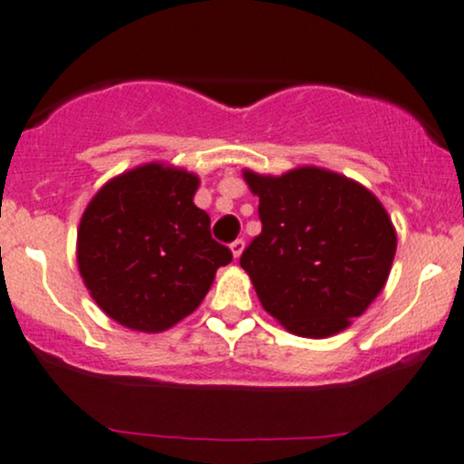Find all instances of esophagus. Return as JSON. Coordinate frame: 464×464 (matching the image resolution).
<instances>
[{
  "mask_svg": "<svg viewBox=\"0 0 464 464\" xmlns=\"http://www.w3.org/2000/svg\"><path fill=\"white\" fill-rule=\"evenodd\" d=\"M231 251H233V257H240L242 256V251H245V240H242V237H237L236 242H231Z\"/></svg>",
  "mask_w": 464,
  "mask_h": 464,
  "instance_id": "esophagus-1",
  "label": "esophagus"
}]
</instances>
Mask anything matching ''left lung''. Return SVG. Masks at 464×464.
<instances>
[{
  "label": "left lung",
  "mask_w": 464,
  "mask_h": 464,
  "mask_svg": "<svg viewBox=\"0 0 464 464\" xmlns=\"http://www.w3.org/2000/svg\"><path fill=\"white\" fill-rule=\"evenodd\" d=\"M262 233L242 251L262 306L291 334L347 329L382 291L396 231L373 193L344 175L302 167L280 178L245 170Z\"/></svg>",
  "instance_id": "1"
}]
</instances>
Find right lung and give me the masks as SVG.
<instances>
[{
    "instance_id": "add662e5",
    "label": "right lung",
    "mask_w": 464,
    "mask_h": 464,
    "mask_svg": "<svg viewBox=\"0 0 464 464\" xmlns=\"http://www.w3.org/2000/svg\"><path fill=\"white\" fill-rule=\"evenodd\" d=\"M199 179L144 164L97 191L77 231L86 289L120 324L158 334L199 306L231 248L211 237V218L193 204Z\"/></svg>"
}]
</instances>
